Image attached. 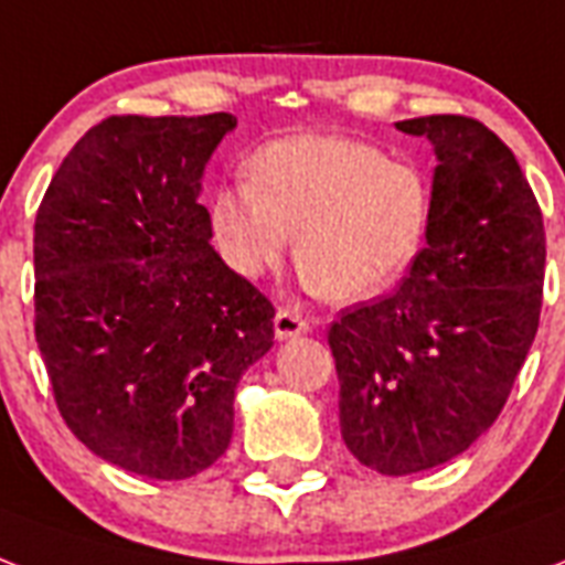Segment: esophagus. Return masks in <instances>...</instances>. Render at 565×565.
<instances>
[{"mask_svg":"<svg viewBox=\"0 0 565 565\" xmlns=\"http://www.w3.org/2000/svg\"><path fill=\"white\" fill-rule=\"evenodd\" d=\"M274 332H277V339L303 335V332H309V321H306L300 312H295V309H286V306H279L277 315H274Z\"/></svg>","mask_w":565,"mask_h":565,"instance_id":"1","label":"esophagus"}]
</instances>
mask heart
<instances>
[{
    "label": "heart",
    "mask_w": 565,
    "mask_h": 565,
    "mask_svg": "<svg viewBox=\"0 0 565 565\" xmlns=\"http://www.w3.org/2000/svg\"><path fill=\"white\" fill-rule=\"evenodd\" d=\"M424 170L374 143L297 135L265 143L250 182L209 200L214 242L244 277L274 270L291 247L303 279L330 300H362L413 262L430 223Z\"/></svg>",
    "instance_id": "b5f03b06"
}]
</instances>
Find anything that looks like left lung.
Instances as JSON below:
<instances>
[{"label":"left lung","mask_w":565,"mask_h":565,"mask_svg":"<svg viewBox=\"0 0 565 565\" xmlns=\"http://www.w3.org/2000/svg\"><path fill=\"white\" fill-rule=\"evenodd\" d=\"M436 150L427 247L395 295L342 309L339 424L380 475L454 460L504 409L540 327L545 230L519 161L462 115L395 124Z\"/></svg>","instance_id":"left-lung-1"}]
</instances>
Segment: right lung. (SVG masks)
Wrapping results in <instances>:
<instances>
[{
  "label": "right lung",
  "instance_id": "1",
  "mask_svg": "<svg viewBox=\"0 0 565 565\" xmlns=\"http://www.w3.org/2000/svg\"><path fill=\"white\" fill-rule=\"evenodd\" d=\"M233 126L226 111L105 117L34 217V339L61 418L141 478L221 460L235 386L274 344V303L223 265L196 203Z\"/></svg>",
  "mask_w": 565,
  "mask_h": 565
}]
</instances>
